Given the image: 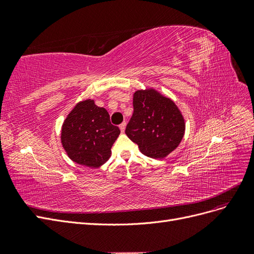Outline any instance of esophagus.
Returning a JSON list of instances; mask_svg holds the SVG:
<instances>
[{
    "mask_svg": "<svg viewBox=\"0 0 254 254\" xmlns=\"http://www.w3.org/2000/svg\"><path fill=\"white\" fill-rule=\"evenodd\" d=\"M125 128H126V123L125 122H123L122 124L120 125V129H121V131L124 133L125 132Z\"/></svg>",
    "mask_w": 254,
    "mask_h": 254,
    "instance_id": "obj_1",
    "label": "esophagus"
}]
</instances>
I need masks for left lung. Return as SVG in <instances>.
I'll return each instance as SVG.
<instances>
[{"instance_id":"8db88e82","label":"left lung","mask_w":254,"mask_h":254,"mask_svg":"<svg viewBox=\"0 0 254 254\" xmlns=\"http://www.w3.org/2000/svg\"><path fill=\"white\" fill-rule=\"evenodd\" d=\"M184 131L183 115L170 97L152 88L134 92L133 114L125 132L143 155L165 158L178 147Z\"/></svg>"}]
</instances>
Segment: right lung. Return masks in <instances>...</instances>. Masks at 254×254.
Masks as SVG:
<instances>
[{"label": "right lung", "mask_w": 254, "mask_h": 254, "mask_svg": "<svg viewBox=\"0 0 254 254\" xmlns=\"http://www.w3.org/2000/svg\"><path fill=\"white\" fill-rule=\"evenodd\" d=\"M121 130L111 124L109 113L84 99L75 105L61 128V144L74 162L96 168L108 161Z\"/></svg>", "instance_id": "add662e5"}]
</instances>
